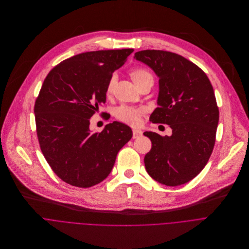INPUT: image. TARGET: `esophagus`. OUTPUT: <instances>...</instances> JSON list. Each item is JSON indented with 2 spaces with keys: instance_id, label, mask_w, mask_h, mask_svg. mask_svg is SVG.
<instances>
[{
  "instance_id": "esophagus-1",
  "label": "esophagus",
  "mask_w": 249,
  "mask_h": 249,
  "mask_svg": "<svg viewBox=\"0 0 249 249\" xmlns=\"http://www.w3.org/2000/svg\"><path fill=\"white\" fill-rule=\"evenodd\" d=\"M141 135H142V131L140 129H138V128H133L132 129V137L133 138H137Z\"/></svg>"
}]
</instances>
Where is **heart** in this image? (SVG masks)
Segmentation results:
<instances>
[{
  "label": "heart",
  "instance_id": "1",
  "mask_svg": "<svg viewBox=\"0 0 249 249\" xmlns=\"http://www.w3.org/2000/svg\"><path fill=\"white\" fill-rule=\"evenodd\" d=\"M129 75L138 88H140L143 84H145L148 81H153L152 74L147 70L142 69V68H136V69L131 70L129 71ZM115 84H116V76L113 75L110 77V79L107 83V87H106L107 96L112 94ZM143 112H144V110L141 108H135V107H131V106H127V105H122L115 110V117L119 121H121L124 124L133 125L139 122L140 116Z\"/></svg>",
  "mask_w": 249,
  "mask_h": 249
}]
</instances>
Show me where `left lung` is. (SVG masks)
<instances>
[{
  "label": "left lung",
  "mask_w": 249,
  "mask_h": 249,
  "mask_svg": "<svg viewBox=\"0 0 249 249\" xmlns=\"http://www.w3.org/2000/svg\"><path fill=\"white\" fill-rule=\"evenodd\" d=\"M134 58L159 76V107L150 122L169 124L173 132L143 133L152 142L145 169L160 183L181 185L204 169L215 145L219 108L212 84L199 67L178 54L143 50Z\"/></svg>",
  "instance_id": "left-lung-1"
}]
</instances>
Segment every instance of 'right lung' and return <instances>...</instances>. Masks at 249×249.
<instances>
[{
  "mask_svg": "<svg viewBox=\"0 0 249 249\" xmlns=\"http://www.w3.org/2000/svg\"><path fill=\"white\" fill-rule=\"evenodd\" d=\"M133 49L101 50L75 55L50 71L34 105L41 151L65 182L87 188L111 173L118 152L130 140L127 125L114 122L101 132L89 119L106 102V87Z\"/></svg>",
  "mask_w": 249,
  "mask_h": 249,
  "instance_id": "obj_1",
  "label": "right lung"
}]
</instances>
